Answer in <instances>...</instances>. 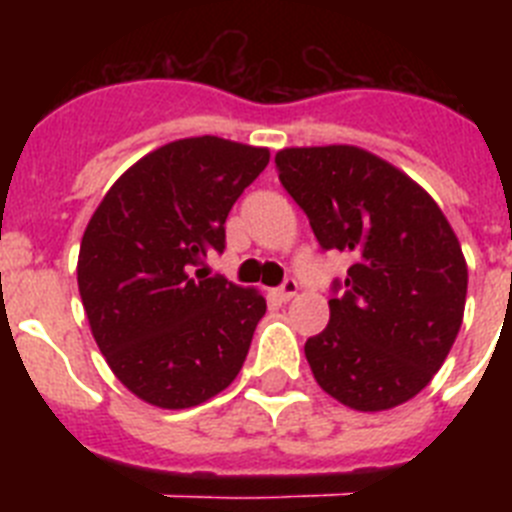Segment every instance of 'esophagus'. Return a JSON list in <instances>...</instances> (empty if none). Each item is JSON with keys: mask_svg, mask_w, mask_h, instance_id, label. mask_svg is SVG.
Returning a JSON list of instances; mask_svg holds the SVG:
<instances>
[{"mask_svg": "<svg viewBox=\"0 0 512 512\" xmlns=\"http://www.w3.org/2000/svg\"><path fill=\"white\" fill-rule=\"evenodd\" d=\"M297 292H300V284H297L295 279H284V284L277 289V292H274V295H277L282 302H289L292 297L297 295Z\"/></svg>", "mask_w": 512, "mask_h": 512, "instance_id": "esophagus-1", "label": "esophagus"}]
</instances>
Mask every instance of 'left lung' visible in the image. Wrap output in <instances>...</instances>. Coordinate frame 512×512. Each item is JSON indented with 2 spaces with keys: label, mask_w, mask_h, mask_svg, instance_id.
Returning a JSON list of instances; mask_svg holds the SVG:
<instances>
[{
  "label": "left lung",
  "mask_w": 512,
  "mask_h": 512,
  "mask_svg": "<svg viewBox=\"0 0 512 512\" xmlns=\"http://www.w3.org/2000/svg\"><path fill=\"white\" fill-rule=\"evenodd\" d=\"M274 161L320 246L354 256L328 325L305 343L312 377L359 413L413 400L464 318L467 261L454 228L418 182L364 148H282Z\"/></svg>",
  "instance_id": "obj_1"
}]
</instances>
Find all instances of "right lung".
<instances>
[{"instance_id": "add662e5", "label": "right lung", "mask_w": 512, "mask_h": 512, "mask_svg": "<svg viewBox=\"0 0 512 512\" xmlns=\"http://www.w3.org/2000/svg\"><path fill=\"white\" fill-rule=\"evenodd\" d=\"M269 148L200 135L156 148L104 194L79 248V295L112 374L164 410L202 405L246 361L259 289L205 277L225 220Z\"/></svg>"}]
</instances>
